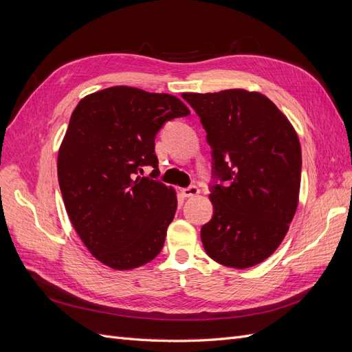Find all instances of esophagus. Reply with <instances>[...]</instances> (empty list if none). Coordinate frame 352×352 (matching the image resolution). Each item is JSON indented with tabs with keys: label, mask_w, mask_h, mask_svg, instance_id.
Here are the masks:
<instances>
[{
	"label": "esophagus",
	"mask_w": 352,
	"mask_h": 352,
	"mask_svg": "<svg viewBox=\"0 0 352 352\" xmlns=\"http://www.w3.org/2000/svg\"><path fill=\"white\" fill-rule=\"evenodd\" d=\"M182 194L185 197H195V195L199 194V188L197 185H189L188 188L182 189Z\"/></svg>",
	"instance_id": "1"
}]
</instances>
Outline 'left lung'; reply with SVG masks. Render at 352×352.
<instances>
[{
    "mask_svg": "<svg viewBox=\"0 0 352 352\" xmlns=\"http://www.w3.org/2000/svg\"><path fill=\"white\" fill-rule=\"evenodd\" d=\"M211 146L214 212L201 228L214 261L248 269L274 252L298 206L301 145L292 124L263 94H182Z\"/></svg>",
    "mask_w": 352,
    "mask_h": 352,
    "instance_id": "obj_1",
    "label": "left lung"
}]
</instances>
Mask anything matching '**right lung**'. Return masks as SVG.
I'll return each instance as SVG.
<instances>
[{
	"label": "right lung",
	"instance_id": "1",
	"mask_svg": "<svg viewBox=\"0 0 352 352\" xmlns=\"http://www.w3.org/2000/svg\"><path fill=\"white\" fill-rule=\"evenodd\" d=\"M189 114L168 94L113 87L88 95L72 113L57 170L66 211L95 258L116 270L151 261L162 251L177 198L155 177V136ZM155 167L150 178L142 167Z\"/></svg>",
	"mask_w": 352,
	"mask_h": 352
}]
</instances>
